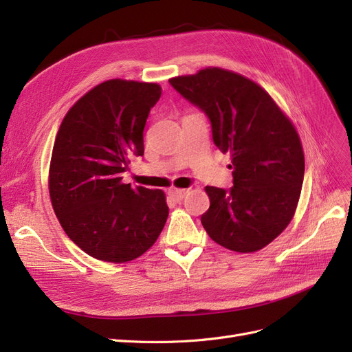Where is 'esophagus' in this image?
I'll list each match as a JSON object with an SVG mask.
<instances>
[{"instance_id": "esophagus-1", "label": "esophagus", "mask_w": 352, "mask_h": 352, "mask_svg": "<svg viewBox=\"0 0 352 352\" xmlns=\"http://www.w3.org/2000/svg\"><path fill=\"white\" fill-rule=\"evenodd\" d=\"M168 194H169V197H171L174 201L179 203L181 200L186 197L187 190L186 188H171V190L168 191Z\"/></svg>"}]
</instances>
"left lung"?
<instances>
[{
  "instance_id": "obj_1",
  "label": "left lung",
  "mask_w": 352,
  "mask_h": 352,
  "mask_svg": "<svg viewBox=\"0 0 352 352\" xmlns=\"http://www.w3.org/2000/svg\"><path fill=\"white\" fill-rule=\"evenodd\" d=\"M212 123L213 142L230 153L233 187H209L201 223L223 248L263 250L289 226L300 199L305 153L293 122L250 78L207 67L169 80Z\"/></svg>"
}]
</instances>
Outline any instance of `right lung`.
I'll list each match as a JSON object with an SVG mask.
<instances>
[{"label":"right lung","instance_id":"obj_1","mask_svg":"<svg viewBox=\"0 0 352 352\" xmlns=\"http://www.w3.org/2000/svg\"><path fill=\"white\" fill-rule=\"evenodd\" d=\"M161 94L155 82L104 81L59 126L49 166L52 207L69 239L100 261H133L165 226V192L123 183L130 161L143 155V129Z\"/></svg>","mask_w":352,"mask_h":352}]
</instances>
